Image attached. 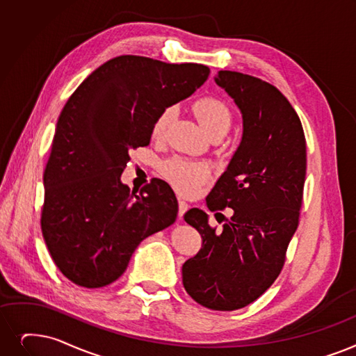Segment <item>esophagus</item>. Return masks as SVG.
<instances>
[{
  "mask_svg": "<svg viewBox=\"0 0 356 356\" xmlns=\"http://www.w3.org/2000/svg\"><path fill=\"white\" fill-rule=\"evenodd\" d=\"M188 209H189V204L186 202V200H183V199L179 197V218H180V220L183 218L184 212H186Z\"/></svg>",
  "mask_w": 356,
  "mask_h": 356,
  "instance_id": "34e87169",
  "label": "esophagus"
}]
</instances>
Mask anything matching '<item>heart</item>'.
<instances>
[{"label": "heart", "mask_w": 356, "mask_h": 356, "mask_svg": "<svg viewBox=\"0 0 356 356\" xmlns=\"http://www.w3.org/2000/svg\"><path fill=\"white\" fill-rule=\"evenodd\" d=\"M193 112L208 135L213 132L227 134L229 129L231 113L227 104L220 99L212 96L200 97L193 103ZM173 107H165L157 116L152 125L154 138H161L164 135L167 127L173 119ZM163 175L181 193H193L204 183L207 177V168L205 165L191 160L173 159L163 165Z\"/></svg>", "instance_id": "obj_1"}]
</instances>
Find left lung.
I'll use <instances>...</instances> for the list:
<instances>
[{"instance_id":"1","label":"left lung","mask_w":356,"mask_h":356,"mask_svg":"<svg viewBox=\"0 0 356 356\" xmlns=\"http://www.w3.org/2000/svg\"><path fill=\"white\" fill-rule=\"evenodd\" d=\"M213 80L240 109L243 135L207 205L233 215L216 233L202 209L184 213L202 249L184 261L181 275L196 302L233 312L257 300L281 273L298 227L307 151L301 120L276 87L236 71H220Z\"/></svg>"}]
</instances>
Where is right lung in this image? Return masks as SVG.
<instances>
[{
	"instance_id": "obj_1",
	"label": "right lung",
	"mask_w": 356,
	"mask_h": 356,
	"mask_svg": "<svg viewBox=\"0 0 356 356\" xmlns=\"http://www.w3.org/2000/svg\"><path fill=\"white\" fill-rule=\"evenodd\" d=\"M208 75L200 64L122 55L92 71L68 99L43 175L42 233L71 282H115L140 243L176 221L177 199L165 181L154 179L136 195L120 176L129 151L149 144L157 116L192 96Z\"/></svg>"
}]
</instances>
